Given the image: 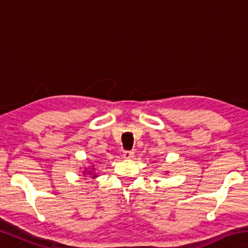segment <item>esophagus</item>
<instances>
[{"instance_id":"obj_1","label":"esophagus","mask_w":248,"mask_h":248,"mask_svg":"<svg viewBox=\"0 0 248 248\" xmlns=\"http://www.w3.org/2000/svg\"><path fill=\"white\" fill-rule=\"evenodd\" d=\"M123 156L124 158H127V159L133 158L134 157V152H133V151H124V154H123Z\"/></svg>"}]
</instances>
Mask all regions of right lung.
<instances>
[{
    "mask_svg": "<svg viewBox=\"0 0 248 248\" xmlns=\"http://www.w3.org/2000/svg\"><path fill=\"white\" fill-rule=\"evenodd\" d=\"M87 170V169H85V170H84V173H83V174H89V175H92V174H93V176H92V177H93V178H96V177H97V174L94 173V171H95V167H91L90 170Z\"/></svg>",
    "mask_w": 248,
    "mask_h": 248,
    "instance_id": "add662e5",
    "label": "right lung"
}]
</instances>
